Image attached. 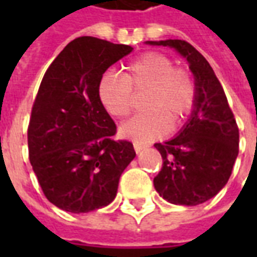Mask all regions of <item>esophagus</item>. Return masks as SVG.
Segmentation results:
<instances>
[{
  "instance_id": "34e87169",
  "label": "esophagus",
  "mask_w": 257,
  "mask_h": 257,
  "mask_svg": "<svg viewBox=\"0 0 257 257\" xmlns=\"http://www.w3.org/2000/svg\"><path fill=\"white\" fill-rule=\"evenodd\" d=\"M134 149H135V151H136V153H140L142 150H145L146 146L142 145V143H134Z\"/></svg>"
}]
</instances>
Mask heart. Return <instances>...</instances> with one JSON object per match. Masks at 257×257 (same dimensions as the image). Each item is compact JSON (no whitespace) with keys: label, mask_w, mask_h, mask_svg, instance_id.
Masks as SVG:
<instances>
[{"label":"heart","mask_w":257,"mask_h":257,"mask_svg":"<svg viewBox=\"0 0 257 257\" xmlns=\"http://www.w3.org/2000/svg\"><path fill=\"white\" fill-rule=\"evenodd\" d=\"M143 111L119 128L123 138L151 142L183 122L197 100V85L186 68L158 52H146L123 66L122 75L107 71L99 81L101 106L111 117L123 119L135 110L134 93H143Z\"/></svg>","instance_id":"1"}]
</instances>
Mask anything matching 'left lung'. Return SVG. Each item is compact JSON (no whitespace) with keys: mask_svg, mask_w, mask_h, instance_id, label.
<instances>
[{"mask_svg":"<svg viewBox=\"0 0 257 257\" xmlns=\"http://www.w3.org/2000/svg\"><path fill=\"white\" fill-rule=\"evenodd\" d=\"M147 44L180 53L197 85V100L187 123L176 138L154 145L162 157L154 187L171 204H202L215 197L231 176L239 143L235 118L215 71L193 45L183 40Z\"/></svg>","mask_w":257,"mask_h":257,"instance_id":"obj_1","label":"left lung"}]
</instances>
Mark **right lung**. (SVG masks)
Here are the masks:
<instances>
[{
  "label": "right lung",
  "mask_w": 257,
  "mask_h": 257,
  "mask_svg": "<svg viewBox=\"0 0 257 257\" xmlns=\"http://www.w3.org/2000/svg\"><path fill=\"white\" fill-rule=\"evenodd\" d=\"M132 49L78 37L42 78L27 131L29 158L48 201L66 212L86 213L112 202L136 156L131 142L112 139L117 126L97 93L104 71Z\"/></svg>",
  "instance_id": "obj_1"
}]
</instances>
